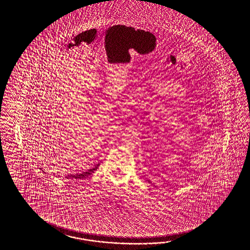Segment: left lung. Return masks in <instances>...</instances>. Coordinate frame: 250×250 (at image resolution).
<instances>
[{"label": "left lung", "instance_id": "8db88e82", "mask_svg": "<svg viewBox=\"0 0 250 250\" xmlns=\"http://www.w3.org/2000/svg\"><path fill=\"white\" fill-rule=\"evenodd\" d=\"M146 181H147V182H150V181H149V180H148V179H146Z\"/></svg>", "mask_w": 250, "mask_h": 250}]
</instances>
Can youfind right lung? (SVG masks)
Returning a JSON list of instances; mask_svg holds the SVG:
<instances>
[{
	"label": "right lung",
	"instance_id": "add662e5",
	"mask_svg": "<svg viewBox=\"0 0 250 250\" xmlns=\"http://www.w3.org/2000/svg\"><path fill=\"white\" fill-rule=\"evenodd\" d=\"M100 166V164H97L96 166L93 167H91V169H89V170H87V171H84V172H82V173H78V174H72V175H68V176H66L65 178L66 179H72V180H81V179H85V178H87L88 176H90L91 173H93L96 169H97V167ZM41 169V168H40Z\"/></svg>",
	"mask_w": 250,
	"mask_h": 250
}]
</instances>
